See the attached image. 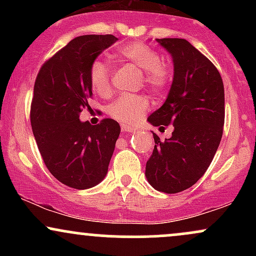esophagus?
I'll return each instance as SVG.
<instances>
[{
  "label": "esophagus",
  "instance_id": "esophagus-1",
  "mask_svg": "<svg viewBox=\"0 0 256 256\" xmlns=\"http://www.w3.org/2000/svg\"><path fill=\"white\" fill-rule=\"evenodd\" d=\"M122 130L124 132H134L136 130V128H134L131 125H122Z\"/></svg>",
  "mask_w": 256,
  "mask_h": 256
}]
</instances>
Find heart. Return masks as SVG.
I'll list each match as a JSON object with an SVG mask.
<instances>
[{
	"label": "heart",
	"instance_id": "1",
	"mask_svg": "<svg viewBox=\"0 0 256 256\" xmlns=\"http://www.w3.org/2000/svg\"><path fill=\"white\" fill-rule=\"evenodd\" d=\"M119 56L122 60L134 64L143 71V82L146 86L154 91H160L168 85L171 80V72L166 66L161 64V58L158 52L144 43L136 42L119 49ZM110 64L102 60L91 64L89 78L92 90L101 96L110 92ZM149 110V101L144 96L122 95L108 107V114L113 119L124 125H134L143 118Z\"/></svg>",
	"mask_w": 256,
	"mask_h": 256
}]
</instances>
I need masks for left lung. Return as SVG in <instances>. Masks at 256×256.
I'll use <instances>...</instances> for the list:
<instances>
[{"label":"left lung","mask_w":256,"mask_h":256,"mask_svg":"<svg viewBox=\"0 0 256 256\" xmlns=\"http://www.w3.org/2000/svg\"><path fill=\"white\" fill-rule=\"evenodd\" d=\"M156 42L173 61V80L166 101L148 116L152 126L173 125L172 136L155 146L146 177L158 192L176 194L198 180L212 162L222 136L225 95L216 67L182 38Z\"/></svg>","instance_id":"1"}]
</instances>
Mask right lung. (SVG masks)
Returning <instances> with one entry per match:
<instances>
[{
  "label": "right lung",
  "instance_id": "obj_1",
  "mask_svg": "<svg viewBox=\"0 0 256 256\" xmlns=\"http://www.w3.org/2000/svg\"><path fill=\"white\" fill-rule=\"evenodd\" d=\"M116 40L113 34L76 37L40 67L34 82L31 126L37 146L49 172L74 189L104 180L120 134L113 119L98 125L79 119L90 108L91 64Z\"/></svg>",
  "mask_w": 256,
  "mask_h": 256
}]
</instances>
